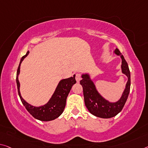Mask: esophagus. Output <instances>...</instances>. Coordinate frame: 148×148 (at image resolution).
<instances>
[{
    "mask_svg": "<svg viewBox=\"0 0 148 148\" xmlns=\"http://www.w3.org/2000/svg\"><path fill=\"white\" fill-rule=\"evenodd\" d=\"M75 78H76V80L77 82H79L81 79V74L79 73H77L76 74V76H75Z\"/></svg>",
    "mask_w": 148,
    "mask_h": 148,
    "instance_id": "obj_1",
    "label": "esophagus"
}]
</instances>
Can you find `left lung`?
<instances>
[{
    "mask_svg": "<svg viewBox=\"0 0 148 148\" xmlns=\"http://www.w3.org/2000/svg\"><path fill=\"white\" fill-rule=\"evenodd\" d=\"M116 55L121 56L122 58V72L128 77L126 88L122 97L116 103H110L102 97L98 93L93 82L91 80L88 74H83L80 84L83 88L84 102L85 105L91 114L103 119H109L116 116L120 112L128 99L130 89V73L128 63L118 49L114 51Z\"/></svg>",
    "mask_w": 148,
    "mask_h": 148,
    "instance_id": "1",
    "label": "left lung"
}]
</instances>
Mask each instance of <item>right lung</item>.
Here are the masks:
<instances>
[{
	"label": "right lung",
	"instance_id": "1",
	"mask_svg": "<svg viewBox=\"0 0 148 148\" xmlns=\"http://www.w3.org/2000/svg\"><path fill=\"white\" fill-rule=\"evenodd\" d=\"M28 54H29V51H27L26 55L22 57L20 64L18 68L17 74H16V84H17L18 95H19L21 101L24 105L25 109L35 119L41 121H53L54 119L58 118L64 111L68 95H69L72 86L76 83L75 75H74L73 77H70L69 78L60 80L57 88H56L55 93H53V96L47 103L43 105V106L39 107L32 106V105L27 103L21 96L20 92V82L18 81V75L20 74V64L23 60L24 59V58L27 57Z\"/></svg>",
	"mask_w": 148,
	"mask_h": 148
}]
</instances>
